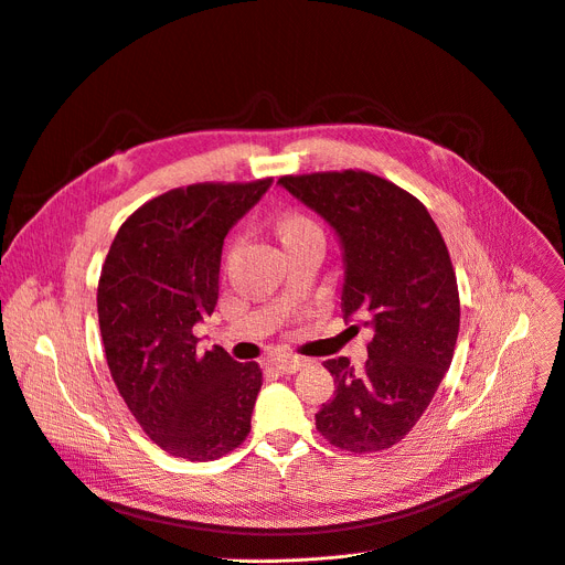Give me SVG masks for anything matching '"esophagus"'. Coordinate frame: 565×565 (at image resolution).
Here are the masks:
<instances>
[{"label": "esophagus", "instance_id": "1", "mask_svg": "<svg viewBox=\"0 0 565 565\" xmlns=\"http://www.w3.org/2000/svg\"><path fill=\"white\" fill-rule=\"evenodd\" d=\"M273 363H275V367H277L281 374H292V372L302 370V367L307 365L305 359L292 356V354H279V356L273 359Z\"/></svg>", "mask_w": 565, "mask_h": 565}]
</instances>
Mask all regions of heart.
Here are the masks:
<instances>
[{
    "label": "heart",
    "mask_w": 565,
    "mask_h": 565,
    "mask_svg": "<svg viewBox=\"0 0 565 565\" xmlns=\"http://www.w3.org/2000/svg\"><path fill=\"white\" fill-rule=\"evenodd\" d=\"M309 232H318V224L311 217L302 215V213H288L279 222V234H281L284 241L309 234Z\"/></svg>",
    "instance_id": "heart-1"
}]
</instances>
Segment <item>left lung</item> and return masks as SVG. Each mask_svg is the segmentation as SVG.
<instances>
[{
  "mask_svg": "<svg viewBox=\"0 0 565 565\" xmlns=\"http://www.w3.org/2000/svg\"><path fill=\"white\" fill-rule=\"evenodd\" d=\"M277 183L335 232L343 316L372 331L361 370L348 356L324 361L335 391L316 427L348 452H382L416 427L452 363L461 307L449 252L429 211L377 174L313 172Z\"/></svg>",
  "mask_w": 565,
  "mask_h": 565,
  "instance_id": "1",
  "label": "left lung"
}]
</instances>
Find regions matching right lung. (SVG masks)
I'll use <instances>...</instances> for the list:
<instances>
[{
  "mask_svg": "<svg viewBox=\"0 0 565 565\" xmlns=\"http://www.w3.org/2000/svg\"><path fill=\"white\" fill-rule=\"evenodd\" d=\"M273 179L193 183L142 204L113 241L97 313L106 363L142 431L172 457L213 461L249 434L258 363L200 352L193 327L217 305L224 236Z\"/></svg>",
  "mask_w": 565,
  "mask_h": 565,
  "instance_id": "1",
  "label": "right lung"
}]
</instances>
